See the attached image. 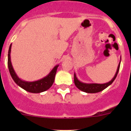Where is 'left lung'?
Returning <instances> with one entry per match:
<instances>
[{"instance_id": "8db88e82", "label": "left lung", "mask_w": 131, "mask_h": 131, "mask_svg": "<svg viewBox=\"0 0 131 131\" xmlns=\"http://www.w3.org/2000/svg\"><path fill=\"white\" fill-rule=\"evenodd\" d=\"M120 61L118 65L116 73H115V76L113 77V78L110 81H109L108 83H104V84H97V83H82L80 81H79L78 79L76 77L75 73L74 74V83L75 86L78 88L79 90L83 91V92H87V93H96V92H99L100 91L104 90L106 88L110 86L111 84L113 82V81L115 79L117 75L118 71L119 70L120 68Z\"/></svg>"}]
</instances>
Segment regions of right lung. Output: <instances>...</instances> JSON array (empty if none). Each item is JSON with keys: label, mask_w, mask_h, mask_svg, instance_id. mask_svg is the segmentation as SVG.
I'll return each mask as SVG.
<instances>
[{"label": "right lung", "mask_w": 131, "mask_h": 131, "mask_svg": "<svg viewBox=\"0 0 131 131\" xmlns=\"http://www.w3.org/2000/svg\"><path fill=\"white\" fill-rule=\"evenodd\" d=\"M12 44L10 45V48L8 50V66L9 71L15 83L18 84V86L24 89L27 92H32V93H40L48 90L51 87L52 84L54 83V78H55L56 73L57 71V68L59 66L58 65L56 66L48 75L40 80L36 81L33 82H28L23 81L20 79L18 75H16V72L14 70L10 60V52H11Z\"/></svg>", "instance_id": "right-lung-1"}]
</instances>
